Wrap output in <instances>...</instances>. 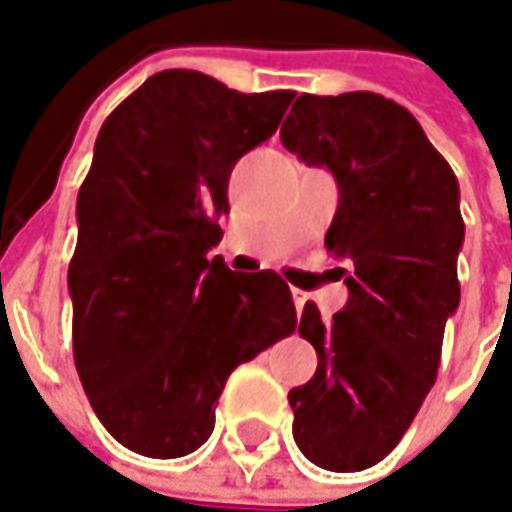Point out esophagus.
Returning <instances> with one entry per match:
<instances>
[{
    "mask_svg": "<svg viewBox=\"0 0 512 512\" xmlns=\"http://www.w3.org/2000/svg\"><path fill=\"white\" fill-rule=\"evenodd\" d=\"M293 301H296V310L301 312V307H304V301H307V293H301V290H293Z\"/></svg>",
    "mask_w": 512,
    "mask_h": 512,
    "instance_id": "1",
    "label": "esophagus"
}]
</instances>
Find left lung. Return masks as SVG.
<instances>
[{"label": "left lung", "mask_w": 512, "mask_h": 512, "mask_svg": "<svg viewBox=\"0 0 512 512\" xmlns=\"http://www.w3.org/2000/svg\"><path fill=\"white\" fill-rule=\"evenodd\" d=\"M281 143L332 171L324 245L349 264L344 310L324 321L307 301L298 321L318 369L287 394L293 437L324 471H363L403 440L437 380L459 307V183L417 118L375 92L298 95Z\"/></svg>", "instance_id": "1"}]
</instances>
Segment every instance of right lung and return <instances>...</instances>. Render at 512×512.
Masks as SVG:
<instances>
[{
    "label": "right lung",
    "mask_w": 512,
    "mask_h": 512,
    "mask_svg": "<svg viewBox=\"0 0 512 512\" xmlns=\"http://www.w3.org/2000/svg\"><path fill=\"white\" fill-rule=\"evenodd\" d=\"M293 98L163 70L98 132L67 273L72 355L98 420L135 454L197 451L228 375L296 329L279 273L208 259L236 160L279 129Z\"/></svg>",
    "instance_id": "obj_1"
}]
</instances>
